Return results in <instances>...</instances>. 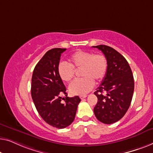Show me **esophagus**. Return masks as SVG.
Masks as SVG:
<instances>
[{"instance_id": "esophagus-1", "label": "esophagus", "mask_w": 153, "mask_h": 153, "mask_svg": "<svg viewBox=\"0 0 153 153\" xmlns=\"http://www.w3.org/2000/svg\"><path fill=\"white\" fill-rule=\"evenodd\" d=\"M87 95H81V96H79V98H80V99H84L87 97Z\"/></svg>"}]
</instances>
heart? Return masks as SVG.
<instances>
[{
    "mask_svg": "<svg viewBox=\"0 0 153 153\" xmlns=\"http://www.w3.org/2000/svg\"><path fill=\"white\" fill-rule=\"evenodd\" d=\"M108 68L106 57L100 53L78 51L68 59V64L60 62L57 66V74L64 82H69L74 78L75 71L80 69L81 79H76L69 85L68 90L72 95H85L93 89L94 81H102Z\"/></svg>",
    "mask_w": 153,
    "mask_h": 153,
    "instance_id": "heart-1",
    "label": "heart"
}]
</instances>
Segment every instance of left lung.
<instances>
[{"mask_svg": "<svg viewBox=\"0 0 153 153\" xmlns=\"http://www.w3.org/2000/svg\"><path fill=\"white\" fill-rule=\"evenodd\" d=\"M92 47L102 51L108 62L106 76L94 92L98 102L94 111L100 122L111 124L123 117L130 107L134 89V77L126 58L115 49L105 45Z\"/></svg>", "mask_w": 153, "mask_h": 153, "instance_id": "left-lung-1", "label": "left lung"}]
</instances>
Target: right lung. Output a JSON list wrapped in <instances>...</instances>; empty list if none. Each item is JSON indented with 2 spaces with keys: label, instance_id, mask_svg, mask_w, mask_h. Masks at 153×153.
Returning a JSON list of instances; mask_svg holds the SVG:
<instances>
[{
  "label": "right lung",
  "instance_id": "1",
  "mask_svg": "<svg viewBox=\"0 0 153 153\" xmlns=\"http://www.w3.org/2000/svg\"><path fill=\"white\" fill-rule=\"evenodd\" d=\"M66 48H55L47 51L36 64L32 77L31 95L41 117L50 126L62 129L70 126L75 119L78 96L65 99L66 89L57 74L62 53ZM65 100V102H61Z\"/></svg>",
  "mask_w": 153,
  "mask_h": 153
}]
</instances>
